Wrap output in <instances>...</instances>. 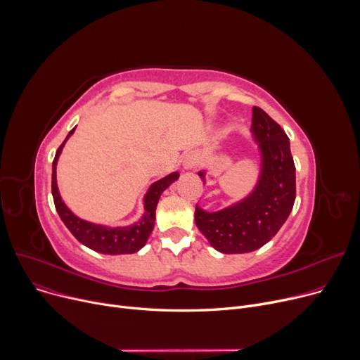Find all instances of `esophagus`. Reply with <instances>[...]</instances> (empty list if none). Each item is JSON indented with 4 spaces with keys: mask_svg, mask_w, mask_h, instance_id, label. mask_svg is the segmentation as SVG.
I'll list each match as a JSON object with an SVG mask.
<instances>
[{
    "mask_svg": "<svg viewBox=\"0 0 360 360\" xmlns=\"http://www.w3.org/2000/svg\"><path fill=\"white\" fill-rule=\"evenodd\" d=\"M199 164V155L196 153H188L183 160V167L186 170H193Z\"/></svg>",
    "mask_w": 360,
    "mask_h": 360,
    "instance_id": "esophagus-1",
    "label": "esophagus"
}]
</instances>
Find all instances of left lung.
Instances as JSON below:
<instances>
[{
    "label": "left lung",
    "mask_w": 360,
    "mask_h": 360,
    "mask_svg": "<svg viewBox=\"0 0 360 360\" xmlns=\"http://www.w3.org/2000/svg\"><path fill=\"white\" fill-rule=\"evenodd\" d=\"M251 132L262 151V176L255 192L218 212H205L199 206L195 210L198 228L224 255L250 252L269 243L288 219L297 198L295 164L285 131L255 105Z\"/></svg>",
    "instance_id": "left-lung-1"
}]
</instances>
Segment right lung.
<instances>
[{
	"mask_svg": "<svg viewBox=\"0 0 360 360\" xmlns=\"http://www.w3.org/2000/svg\"><path fill=\"white\" fill-rule=\"evenodd\" d=\"M74 131L75 128L68 134L65 141L60 143L52 162V196H53L56 212L62 219V222L65 224V226L71 231V234L86 247L97 252H103V255H132V252H136L138 250H141L145 245L148 237L151 236L154 224H155V209H157L160 196L168 186L179 179V173L168 174L167 177L155 181L150 187L143 200L145 214L138 222H135L131 226L108 228L103 225H96L87 221H82L78 217H75L65 206V203L62 202L60 195L58 192V186H56L58 157L62 151L63 145H65L67 139L74 134Z\"/></svg>",
	"mask_w": 360,
	"mask_h": 360,
	"instance_id": "obj_1",
	"label": "right lung"
}]
</instances>
